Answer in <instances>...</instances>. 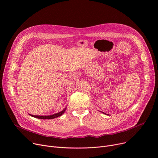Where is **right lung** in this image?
I'll return each instance as SVG.
<instances>
[{
	"instance_id": "obj_1",
	"label": "right lung",
	"mask_w": 158,
	"mask_h": 158,
	"mask_svg": "<svg viewBox=\"0 0 158 158\" xmlns=\"http://www.w3.org/2000/svg\"><path fill=\"white\" fill-rule=\"evenodd\" d=\"M65 110H66V108L60 113H57L56 114L50 115V116H38V115H31V116H32V117H35V118H40V119H53V118H57L58 117H60V116L62 115L64 113V112L65 111Z\"/></svg>"
}]
</instances>
